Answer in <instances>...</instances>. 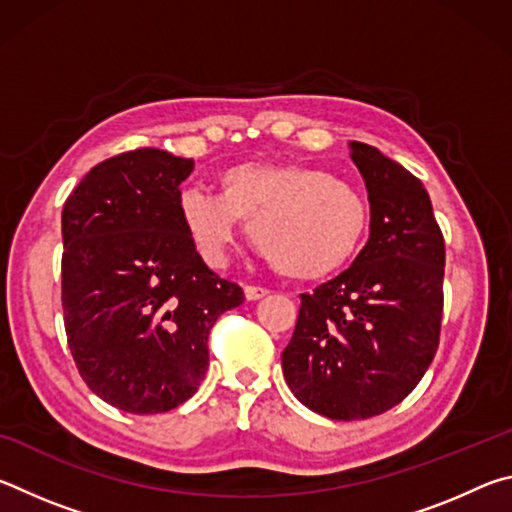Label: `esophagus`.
Segmentation results:
<instances>
[{"label": "esophagus", "mask_w": 512, "mask_h": 512, "mask_svg": "<svg viewBox=\"0 0 512 512\" xmlns=\"http://www.w3.org/2000/svg\"><path fill=\"white\" fill-rule=\"evenodd\" d=\"M244 293H246L248 300H259V298L266 296L268 289H266V287H257V284H246Z\"/></svg>", "instance_id": "obj_1"}]
</instances>
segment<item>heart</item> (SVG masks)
I'll use <instances>...</instances> for the list:
<instances>
[{
  "mask_svg": "<svg viewBox=\"0 0 512 512\" xmlns=\"http://www.w3.org/2000/svg\"><path fill=\"white\" fill-rule=\"evenodd\" d=\"M216 196L187 189L178 210L207 262L221 264L237 221L268 264L296 282L348 266L366 239L368 205L345 180L298 162H237L216 173Z\"/></svg>",
  "mask_w": 512,
  "mask_h": 512,
  "instance_id": "1",
  "label": "heart"
}]
</instances>
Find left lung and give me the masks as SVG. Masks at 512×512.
Segmentation results:
<instances>
[{
    "mask_svg": "<svg viewBox=\"0 0 512 512\" xmlns=\"http://www.w3.org/2000/svg\"><path fill=\"white\" fill-rule=\"evenodd\" d=\"M368 187L370 239L354 264L302 293L282 352L291 393L325 418L366 420L400 404L436 357L445 239L427 189L375 146L352 142Z\"/></svg>",
    "mask_w": 512,
    "mask_h": 512,
    "instance_id": "1",
    "label": "left lung"
}]
</instances>
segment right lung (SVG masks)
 <instances>
[{
	"label": "right lung",
	"mask_w": 512,
	"mask_h": 512,
	"mask_svg": "<svg viewBox=\"0 0 512 512\" xmlns=\"http://www.w3.org/2000/svg\"><path fill=\"white\" fill-rule=\"evenodd\" d=\"M194 160L135 149L90 169L63 207L67 345L92 393L126 413L171 411L210 366V329L246 300L207 268L180 219Z\"/></svg>",
	"instance_id": "right-lung-1"
}]
</instances>
